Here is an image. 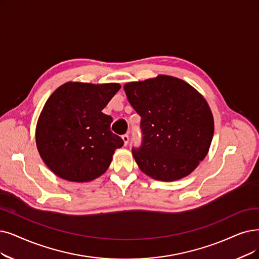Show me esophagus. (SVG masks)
<instances>
[{"instance_id": "1", "label": "esophagus", "mask_w": 259, "mask_h": 259, "mask_svg": "<svg viewBox=\"0 0 259 259\" xmlns=\"http://www.w3.org/2000/svg\"><path fill=\"white\" fill-rule=\"evenodd\" d=\"M122 139H123V141H124V144H125V146H127L128 140H130L128 134H124V135H122Z\"/></svg>"}]
</instances>
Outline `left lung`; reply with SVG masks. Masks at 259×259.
<instances>
[{
  "mask_svg": "<svg viewBox=\"0 0 259 259\" xmlns=\"http://www.w3.org/2000/svg\"><path fill=\"white\" fill-rule=\"evenodd\" d=\"M124 91L141 117V146L132 149L140 170L163 182L187 177L212 140L207 102L186 81L167 75L128 82Z\"/></svg>",
  "mask_w": 259,
  "mask_h": 259,
  "instance_id": "1",
  "label": "left lung"
}]
</instances>
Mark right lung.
<instances>
[{
    "mask_svg": "<svg viewBox=\"0 0 259 259\" xmlns=\"http://www.w3.org/2000/svg\"><path fill=\"white\" fill-rule=\"evenodd\" d=\"M121 86L67 82L48 99L36 127L41 158L57 177L89 182L104 173L124 142L102 112Z\"/></svg>",
    "mask_w": 259,
    "mask_h": 259,
    "instance_id": "right-lung-1",
    "label": "right lung"
}]
</instances>
